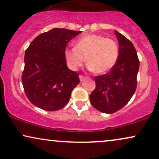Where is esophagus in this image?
<instances>
[{
    "label": "esophagus",
    "mask_w": 159,
    "mask_h": 159,
    "mask_svg": "<svg viewBox=\"0 0 159 159\" xmlns=\"http://www.w3.org/2000/svg\"><path fill=\"white\" fill-rule=\"evenodd\" d=\"M79 77H80V81H83V80L85 79V76H83V75H81V74H80V75L79 76Z\"/></svg>",
    "instance_id": "34e87169"
}]
</instances>
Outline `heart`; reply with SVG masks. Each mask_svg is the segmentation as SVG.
<instances>
[{
	"mask_svg": "<svg viewBox=\"0 0 159 159\" xmlns=\"http://www.w3.org/2000/svg\"><path fill=\"white\" fill-rule=\"evenodd\" d=\"M65 57L70 67L76 69L85 62L95 74L111 70L119 57V47L112 38L100 34H88L76 40L75 47L65 50Z\"/></svg>",
	"mask_w": 159,
	"mask_h": 159,
	"instance_id": "heart-1",
	"label": "heart"
}]
</instances>
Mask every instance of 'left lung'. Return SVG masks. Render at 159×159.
Returning <instances> with one entry per match:
<instances>
[{
    "mask_svg": "<svg viewBox=\"0 0 159 159\" xmlns=\"http://www.w3.org/2000/svg\"><path fill=\"white\" fill-rule=\"evenodd\" d=\"M119 41V57L107 74L94 76L96 88L90 94L91 105L97 111L113 113L130 101L137 87L139 60L132 43L115 31Z\"/></svg>",
    "mask_w": 159,
    "mask_h": 159,
    "instance_id": "1",
    "label": "left lung"
}]
</instances>
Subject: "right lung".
Masks as SVG:
<instances>
[{
  "label": "right lung",
  "mask_w": 159,
  "mask_h": 159,
  "mask_svg": "<svg viewBox=\"0 0 159 159\" xmlns=\"http://www.w3.org/2000/svg\"><path fill=\"white\" fill-rule=\"evenodd\" d=\"M81 32L54 28L36 37L25 50L22 83L27 98L35 106L55 111L68 102L80 79L76 71L68 68L65 50Z\"/></svg>",
  "instance_id": "1"
}]
</instances>
